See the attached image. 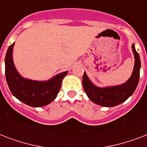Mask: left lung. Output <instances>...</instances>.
Here are the masks:
<instances>
[{"instance_id": "obj_1", "label": "left lung", "mask_w": 147, "mask_h": 147, "mask_svg": "<svg viewBox=\"0 0 147 147\" xmlns=\"http://www.w3.org/2000/svg\"><path fill=\"white\" fill-rule=\"evenodd\" d=\"M132 49L135 59L134 70L130 78L122 85L99 88L94 85L90 81L86 73L84 72L82 78L83 88L92 101L104 107H114L124 102L132 95L139 82L140 70V59L139 54L135 49L134 44L132 45Z\"/></svg>"}]
</instances>
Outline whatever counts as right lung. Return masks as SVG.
<instances>
[{"label": "right lung", "instance_id": "add662e5", "mask_svg": "<svg viewBox=\"0 0 147 147\" xmlns=\"http://www.w3.org/2000/svg\"><path fill=\"white\" fill-rule=\"evenodd\" d=\"M14 42L8 48L5 56L6 80L14 97L31 107H42L54 100L59 92L62 81L68 71L56 75L48 81H33L23 78L13 61Z\"/></svg>", "mask_w": 147, "mask_h": 147}]
</instances>
